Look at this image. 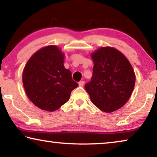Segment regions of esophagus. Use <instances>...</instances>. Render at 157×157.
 <instances>
[{"instance_id":"esophagus-1","label":"esophagus","mask_w":157,"mask_h":157,"mask_svg":"<svg viewBox=\"0 0 157 157\" xmlns=\"http://www.w3.org/2000/svg\"><path fill=\"white\" fill-rule=\"evenodd\" d=\"M83 84H84V81H79V82H78L79 86H83Z\"/></svg>"}]
</instances>
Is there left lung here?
Instances as JSON below:
<instances>
[{"instance_id": "obj_1", "label": "left lung", "mask_w": 157, "mask_h": 157, "mask_svg": "<svg viewBox=\"0 0 157 157\" xmlns=\"http://www.w3.org/2000/svg\"><path fill=\"white\" fill-rule=\"evenodd\" d=\"M91 56L93 75L85 84L90 99L104 112L118 110L129 99L134 88L136 76L130 62L112 47H101Z\"/></svg>"}]
</instances>
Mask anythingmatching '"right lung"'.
<instances>
[{"label": "right lung", "instance_id": "1", "mask_svg": "<svg viewBox=\"0 0 157 157\" xmlns=\"http://www.w3.org/2000/svg\"><path fill=\"white\" fill-rule=\"evenodd\" d=\"M64 54L56 46L40 48L30 58L23 72L28 97L42 110L53 111L69 99L78 84L64 67Z\"/></svg>", "mask_w": 157, "mask_h": 157}]
</instances>
